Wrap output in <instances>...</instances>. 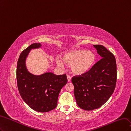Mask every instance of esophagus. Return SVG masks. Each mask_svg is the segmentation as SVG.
<instances>
[{
    "instance_id": "esophagus-1",
    "label": "esophagus",
    "mask_w": 131,
    "mask_h": 131,
    "mask_svg": "<svg viewBox=\"0 0 131 131\" xmlns=\"http://www.w3.org/2000/svg\"><path fill=\"white\" fill-rule=\"evenodd\" d=\"M67 81H68V82H70L71 80V76L70 75L67 74Z\"/></svg>"
}]
</instances>
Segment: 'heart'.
<instances>
[{"instance_id":"b5f03b06","label":"heart","mask_w":131,"mask_h":131,"mask_svg":"<svg viewBox=\"0 0 131 131\" xmlns=\"http://www.w3.org/2000/svg\"><path fill=\"white\" fill-rule=\"evenodd\" d=\"M62 60L67 65L71 66L74 74L81 75L87 73L93 67L96 61V56L94 52L84 49H75L64 53ZM57 64L61 67L64 63L61 58L56 59Z\"/></svg>"}]
</instances>
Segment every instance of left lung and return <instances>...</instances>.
<instances>
[{"label": "left lung", "mask_w": 131, "mask_h": 131, "mask_svg": "<svg viewBox=\"0 0 131 131\" xmlns=\"http://www.w3.org/2000/svg\"><path fill=\"white\" fill-rule=\"evenodd\" d=\"M102 58L87 73L72 78L78 107L86 111L101 107L113 94L116 84L115 57L103 46L94 45Z\"/></svg>", "instance_id": "obj_1"}]
</instances>
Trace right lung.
Segmentation results:
<instances>
[{"instance_id":"add662e5","label":"right lung","mask_w":131,"mask_h":131,"mask_svg":"<svg viewBox=\"0 0 131 131\" xmlns=\"http://www.w3.org/2000/svg\"><path fill=\"white\" fill-rule=\"evenodd\" d=\"M40 43H33L20 53L17 66V83L23 101L33 110L48 112L56 108L59 92L67 82L66 74L56 75L47 72L40 75L30 73L26 60L32 49L40 48Z\"/></svg>"}]
</instances>
